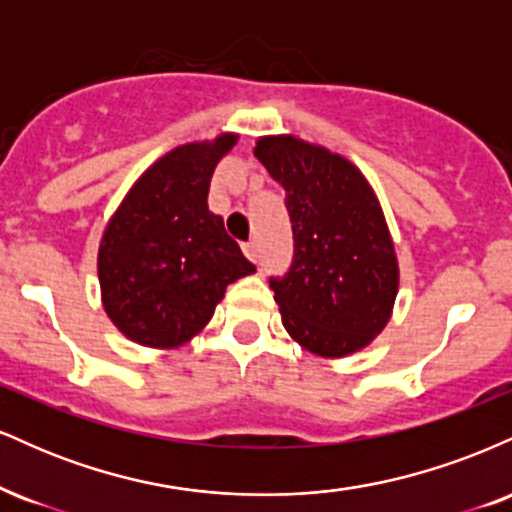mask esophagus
Instances as JSON below:
<instances>
[{
	"instance_id": "esophagus-1",
	"label": "esophagus",
	"mask_w": 512,
	"mask_h": 512,
	"mask_svg": "<svg viewBox=\"0 0 512 512\" xmlns=\"http://www.w3.org/2000/svg\"><path fill=\"white\" fill-rule=\"evenodd\" d=\"M243 252L245 257H248L250 262H260V245H257V240H250V243L243 245Z\"/></svg>"
}]
</instances>
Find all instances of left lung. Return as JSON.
Returning a JSON list of instances; mask_svg holds the SVG:
<instances>
[{"label":"left lung","instance_id":"8db88e82","mask_svg":"<svg viewBox=\"0 0 512 512\" xmlns=\"http://www.w3.org/2000/svg\"><path fill=\"white\" fill-rule=\"evenodd\" d=\"M257 161L286 190L293 264L272 279L293 342L344 358L385 330L399 291V264L383 207L366 175L342 154L293 134L255 142Z\"/></svg>","mask_w":512,"mask_h":512}]
</instances>
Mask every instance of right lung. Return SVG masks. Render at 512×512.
<instances>
[{"instance_id":"1","label":"right lung","mask_w":512,"mask_h":512,"mask_svg":"<svg viewBox=\"0 0 512 512\" xmlns=\"http://www.w3.org/2000/svg\"><path fill=\"white\" fill-rule=\"evenodd\" d=\"M236 132L175 146L139 175L98 245L110 322L149 349H178L214 317L226 286L255 274L223 219L209 211L216 163Z\"/></svg>"}]
</instances>
